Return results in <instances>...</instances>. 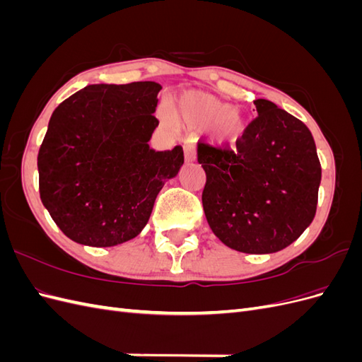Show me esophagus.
I'll return each instance as SVG.
<instances>
[{
    "instance_id": "1",
    "label": "esophagus",
    "mask_w": 362,
    "mask_h": 362,
    "mask_svg": "<svg viewBox=\"0 0 362 362\" xmlns=\"http://www.w3.org/2000/svg\"><path fill=\"white\" fill-rule=\"evenodd\" d=\"M184 157H185V161L190 163L194 160V146L192 144H185L184 145Z\"/></svg>"
}]
</instances>
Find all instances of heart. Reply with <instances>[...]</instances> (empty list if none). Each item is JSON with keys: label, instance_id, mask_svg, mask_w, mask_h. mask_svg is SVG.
I'll return each instance as SVG.
<instances>
[{"label": "heart", "instance_id": "b5f03b06", "mask_svg": "<svg viewBox=\"0 0 362 362\" xmlns=\"http://www.w3.org/2000/svg\"><path fill=\"white\" fill-rule=\"evenodd\" d=\"M177 112L181 122L190 128L205 131L213 119H217L221 128L213 131V140L221 146H237L243 140L247 122L245 116L235 110L229 103H223L217 98L202 93H184L177 101ZM164 120H170L168 113H163Z\"/></svg>", "mask_w": 362, "mask_h": 362}]
</instances>
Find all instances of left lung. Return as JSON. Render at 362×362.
<instances>
[{
  "mask_svg": "<svg viewBox=\"0 0 362 362\" xmlns=\"http://www.w3.org/2000/svg\"><path fill=\"white\" fill-rule=\"evenodd\" d=\"M235 146L198 144L206 181L202 205L211 231L228 247L272 254L291 245L317 210L322 166L311 131L272 101Z\"/></svg>",
  "mask_w": 362,
  "mask_h": 362,
  "instance_id": "left-lung-1",
  "label": "left lung"
}]
</instances>
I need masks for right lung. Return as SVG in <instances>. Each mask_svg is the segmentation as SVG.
<instances>
[{
  "instance_id": "1",
  "label": "right lung",
  "mask_w": 362,
  "mask_h": 362,
  "mask_svg": "<svg viewBox=\"0 0 362 362\" xmlns=\"http://www.w3.org/2000/svg\"><path fill=\"white\" fill-rule=\"evenodd\" d=\"M154 81L90 84L54 110L39 156V193L75 243L108 247L140 234L164 182L184 163L181 146L156 151Z\"/></svg>"
}]
</instances>
